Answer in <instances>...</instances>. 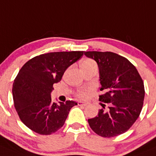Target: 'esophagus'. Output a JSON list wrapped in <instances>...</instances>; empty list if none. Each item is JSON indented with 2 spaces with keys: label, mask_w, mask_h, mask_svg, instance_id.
<instances>
[{
  "label": "esophagus",
  "mask_w": 156,
  "mask_h": 156,
  "mask_svg": "<svg viewBox=\"0 0 156 156\" xmlns=\"http://www.w3.org/2000/svg\"><path fill=\"white\" fill-rule=\"evenodd\" d=\"M77 104H78V106H87V103H85V102H81V101H80V102H78V103H77Z\"/></svg>",
  "instance_id": "34e87169"
}]
</instances>
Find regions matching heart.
<instances>
[{"mask_svg":"<svg viewBox=\"0 0 156 156\" xmlns=\"http://www.w3.org/2000/svg\"><path fill=\"white\" fill-rule=\"evenodd\" d=\"M96 64L94 61L91 59H86V60H83L82 63H81V66L82 67H86V66H89L90 65ZM90 95V90H81L80 91H78L76 94V96H77L80 99H87L89 97V96Z\"/></svg>","mask_w":156,"mask_h":156,"instance_id":"1","label":"heart"}]
</instances>
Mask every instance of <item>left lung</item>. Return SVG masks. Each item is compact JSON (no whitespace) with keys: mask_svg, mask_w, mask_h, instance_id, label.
Returning <instances> with one entry per match:
<instances>
[{"mask_svg":"<svg viewBox=\"0 0 156 156\" xmlns=\"http://www.w3.org/2000/svg\"><path fill=\"white\" fill-rule=\"evenodd\" d=\"M87 57L97 63L100 74L99 100L109 105L107 111L99 109L96 117L89 119L90 128L99 136L111 138L126 133L134 124L143 106L145 88L136 66L112 52L87 51Z\"/></svg>","mask_w":156,"mask_h":156,"instance_id":"8db88e82","label":"left lung"}]
</instances>
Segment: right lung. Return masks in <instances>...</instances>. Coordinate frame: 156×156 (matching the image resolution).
<instances>
[{
    "label": "right lung",
    "mask_w": 156,
    "mask_h": 156,
    "mask_svg": "<svg viewBox=\"0 0 156 156\" xmlns=\"http://www.w3.org/2000/svg\"><path fill=\"white\" fill-rule=\"evenodd\" d=\"M84 51L53 52L33 57L21 67L13 84V99L20 119L41 135H50L64 125L73 101L52 102L53 85Z\"/></svg>",
    "instance_id": "obj_1"
}]
</instances>
